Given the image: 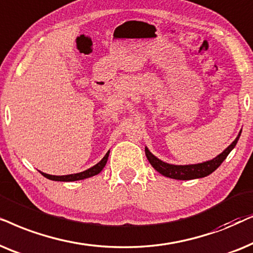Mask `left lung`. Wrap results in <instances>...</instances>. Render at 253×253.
Segmentation results:
<instances>
[{
	"label": "left lung",
	"instance_id": "1",
	"mask_svg": "<svg viewBox=\"0 0 253 253\" xmlns=\"http://www.w3.org/2000/svg\"><path fill=\"white\" fill-rule=\"evenodd\" d=\"M240 136L241 132L236 137V140H235L223 153L213 158L211 161L204 162V163L200 164H192V166H173V164H168L166 162H162L161 160H158L157 157H155L154 155L148 150V148L144 149V153H146V156L148 158V161H149V163L153 166L154 169L158 171L161 174H163V176L166 177L172 178V179L190 180L195 179V178L206 177L211 172H214V171L221 166L222 162L227 158L229 153H230V151L235 148V146H236Z\"/></svg>",
	"mask_w": 253,
	"mask_h": 253
}]
</instances>
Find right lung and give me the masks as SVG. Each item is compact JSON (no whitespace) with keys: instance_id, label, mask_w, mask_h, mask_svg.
Instances as JSON below:
<instances>
[{"instance_id":"1","label":"right lung","mask_w":253,"mask_h":253,"mask_svg":"<svg viewBox=\"0 0 253 253\" xmlns=\"http://www.w3.org/2000/svg\"><path fill=\"white\" fill-rule=\"evenodd\" d=\"M109 154H110V151H107V154L103 157V160L100 161L99 163H97L96 166L90 168V169L83 171V172L67 174V176H50V174H47L43 172H42V174L43 177L48 178V179H50V180H56V181H75V180L85 179V178H89V177L95 176V174H98L100 171L104 169V167H105V164L107 162V158H109Z\"/></svg>"}]
</instances>
